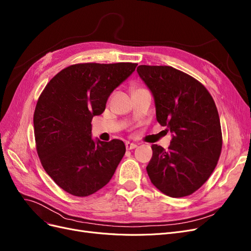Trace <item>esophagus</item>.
<instances>
[{"instance_id":"obj_1","label":"esophagus","mask_w":251,"mask_h":251,"mask_svg":"<svg viewBox=\"0 0 251 251\" xmlns=\"http://www.w3.org/2000/svg\"><path fill=\"white\" fill-rule=\"evenodd\" d=\"M125 146H126V149L127 150H132V149H135L137 147L136 144L134 143H130V141H126L125 143Z\"/></svg>"}]
</instances>
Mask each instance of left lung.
<instances>
[{"label":"left lung","mask_w":251,"mask_h":251,"mask_svg":"<svg viewBox=\"0 0 251 251\" xmlns=\"http://www.w3.org/2000/svg\"><path fill=\"white\" fill-rule=\"evenodd\" d=\"M136 71L154 97L157 121L172 135L167 151L151 146L148 176L169 197L189 196L209 178L222 151L214 100L200 82L172 67L139 65Z\"/></svg>","instance_id":"left-lung-1"}]
</instances>
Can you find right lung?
I'll return each instance as SVG.
<instances>
[{"mask_svg": "<svg viewBox=\"0 0 251 251\" xmlns=\"http://www.w3.org/2000/svg\"><path fill=\"white\" fill-rule=\"evenodd\" d=\"M137 63H80L60 71L45 87L34 114L39 158L62 190L78 197L111 180L125 154L122 140L93 139L91 121Z\"/></svg>", "mask_w": 251, "mask_h": 251, "instance_id": "obj_1", "label": "right lung"}]
</instances>
